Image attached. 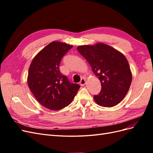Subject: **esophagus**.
I'll return each instance as SVG.
<instances>
[{
	"label": "esophagus",
	"mask_w": 153,
	"mask_h": 153,
	"mask_svg": "<svg viewBox=\"0 0 153 153\" xmlns=\"http://www.w3.org/2000/svg\"><path fill=\"white\" fill-rule=\"evenodd\" d=\"M85 84V78H82L80 82V85L81 86H84Z\"/></svg>",
	"instance_id": "1"
}]
</instances>
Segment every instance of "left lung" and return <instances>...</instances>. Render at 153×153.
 Listing matches in <instances>:
<instances>
[{
  "mask_svg": "<svg viewBox=\"0 0 153 153\" xmlns=\"http://www.w3.org/2000/svg\"><path fill=\"white\" fill-rule=\"evenodd\" d=\"M77 50L101 82V92L94 96L96 103L104 107H112L121 102L132 80V73L126 57L103 43L79 46Z\"/></svg>",
  "mask_w": 153,
  "mask_h": 153,
  "instance_id": "1",
  "label": "left lung"
}]
</instances>
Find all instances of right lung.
Instances as JSON below:
<instances>
[{
	"label": "right lung",
	"instance_id": "right-lung-1",
	"mask_svg": "<svg viewBox=\"0 0 153 153\" xmlns=\"http://www.w3.org/2000/svg\"><path fill=\"white\" fill-rule=\"evenodd\" d=\"M73 45L53 41L32 59L27 84L38 102L51 110H60L71 103L80 86L71 84L60 72L61 59Z\"/></svg>",
	"mask_w": 153,
	"mask_h": 153
}]
</instances>
